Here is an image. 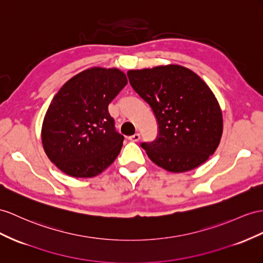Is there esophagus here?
<instances>
[{"label":"esophagus","mask_w":263,"mask_h":263,"mask_svg":"<svg viewBox=\"0 0 263 263\" xmlns=\"http://www.w3.org/2000/svg\"><path fill=\"white\" fill-rule=\"evenodd\" d=\"M140 138H141L140 133H136V134H133V136L129 137V140L131 141V142H138V141L140 140Z\"/></svg>","instance_id":"34e87169"}]
</instances>
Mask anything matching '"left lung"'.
Segmentation results:
<instances>
[{"label": "left lung", "instance_id": "obj_1", "mask_svg": "<svg viewBox=\"0 0 263 263\" xmlns=\"http://www.w3.org/2000/svg\"><path fill=\"white\" fill-rule=\"evenodd\" d=\"M127 77L158 120V140L141 144L152 162L173 173L204 163L223 131L220 104L204 81L179 64L129 70Z\"/></svg>", "mask_w": 263, "mask_h": 263}]
</instances>
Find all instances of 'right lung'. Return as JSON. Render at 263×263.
Listing matches in <instances>:
<instances>
[{
    "instance_id": "1",
    "label": "right lung",
    "mask_w": 263,
    "mask_h": 263,
    "mask_svg": "<svg viewBox=\"0 0 263 263\" xmlns=\"http://www.w3.org/2000/svg\"><path fill=\"white\" fill-rule=\"evenodd\" d=\"M127 83L117 67L94 66L62 85L43 119V149L58 169L73 178H93L117 159L123 136L114 130L107 106Z\"/></svg>"
}]
</instances>
